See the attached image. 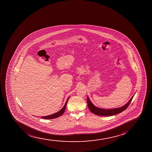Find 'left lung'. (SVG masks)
<instances>
[{
    "mask_svg": "<svg viewBox=\"0 0 152 152\" xmlns=\"http://www.w3.org/2000/svg\"><path fill=\"white\" fill-rule=\"evenodd\" d=\"M134 95L133 96L131 99L128 101L127 104L122 107H118V108H112V109H104V108H99L98 107L95 106L91 102L90 99H89V96H87V104L88 107L92 113L94 114L97 115L103 116H112L118 114L122 111H124L127 108L130 104L132 99Z\"/></svg>",
    "mask_w": 152,
    "mask_h": 152,
    "instance_id": "obj_1",
    "label": "left lung"
}]
</instances>
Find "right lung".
Masks as SVG:
<instances>
[{
  "mask_svg": "<svg viewBox=\"0 0 152 152\" xmlns=\"http://www.w3.org/2000/svg\"><path fill=\"white\" fill-rule=\"evenodd\" d=\"M70 96L66 100V102L65 104L63 106V107L57 113H55L54 114H51L50 115L44 116H41L42 118L45 119H50L56 118L57 117H59L60 116L62 115L63 113H64L65 110V108H66V105H67V103L69 99Z\"/></svg>",
  "mask_w": 152,
  "mask_h": 152,
  "instance_id": "1",
  "label": "right lung"
}]
</instances>
